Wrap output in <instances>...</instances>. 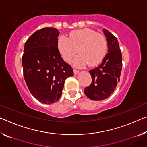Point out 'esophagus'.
Segmentation results:
<instances>
[{"label":"esophagus","mask_w":147,"mask_h":147,"mask_svg":"<svg viewBox=\"0 0 147 147\" xmlns=\"http://www.w3.org/2000/svg\"><path fill=\"white\" fill-rule=\"evenodd\" d=\"M73 71H74V74H77L79 73V72H80L78 71V70H76V69H74Z\"/></svg>","instance_id":"esophagus-1"}]
</instances>
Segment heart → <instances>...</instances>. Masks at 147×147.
Returning a JSON list of instances; mask_svg holds the SVG:
<instances>
[{"mask_svg": "<svg viewBox=\"0 0 147 147\" xmlns=\"http://www.w3.org/2000/svg\"><path fill=\"white\" fill-rule=\"evenodd\" d=\"M57 47L65 61H71L78 50L80 55L74 60V65L81 67L88 63L90 66H94L105 56L107 42L102 34L92 29H83L72 32L69 38L60 36L57 40Z\"/></svg>", "mask_w": 147, "mask_h": 147, "instance_id": "heart-1", "label": "heart"}]
</instances>
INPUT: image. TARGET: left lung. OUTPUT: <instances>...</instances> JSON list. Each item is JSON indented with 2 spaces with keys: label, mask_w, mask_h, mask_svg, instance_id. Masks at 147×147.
<instances>
[{
  "label": "left lung",
  "mask_w": 147,
  "mask_h": 147,
  "mask_svg": "<svg viewBox=\"0 0 147 147\" xmlns=\"http://www.w3.org/2000/svg\"><path fill=\"white\" fill-rule=\"evenodd\" d=\"M108 53L101 63L89 71L92 76L91 84L85 88L84 94L93 101H101L110 96L119 82L122 67V56L116 37L104 29Z\"/></svg>",
  "instance_id": "obj_1"
}]
</instances>
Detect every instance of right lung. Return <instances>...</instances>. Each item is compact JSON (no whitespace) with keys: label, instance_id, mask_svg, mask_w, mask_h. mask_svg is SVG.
Instances as JSON below:
<instances>
[{"label":"right lung","instance_id":"obj_1","mask_svg":"<svg viewBox=\"0 0 147 147\" xmlns=\"http://www.w3.org/2000/svg\"><path fill=\"white\" fill-rule=\"evenodd\" d=\"M59 32L44 27L34 32L24 46L22 66L25 82L31 94L44 104L57 102L66 79L74 74L57 47Z\"/></svg>","mask_w":147,"mask_h":147}]
</instances>
